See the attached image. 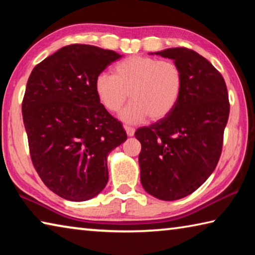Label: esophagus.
I'll return each mask as SVG.
<instances>
[{
    "mask_svg": "<svg viewBox=\"0 0 255 255\" xmlns=\"http://www.w3.org/2000/svg\"><path fill=\"white\" fill-rule=\"evenodd\" d=\"M125 130H126V132H127V135H128L129 137H131V136H133V133H135V128H132V127H129V126H125Z\"/></svg>",
    "mask_w": 255,
    "mask_h": 255,
    "instance_id": "34e87169",
    "label": "esophagus"
}]
</instances>
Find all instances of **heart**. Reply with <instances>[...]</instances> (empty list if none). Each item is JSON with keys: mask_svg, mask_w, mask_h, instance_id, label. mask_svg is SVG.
Listing matches in <instances>:
<instances>
[{"mask_svg": "<svg viewBox=\"0 0 255 255\" xmlns=\"http://www.w3.org/2000/svg\"><path fill=\"white\" fill-rule=\"evenodd\" d=\"M96 92L102 106L117 112L130 94L132 101L120 114L129 124L165 118L182 93L183 75L171 60L133 55L114 67V75L101 73L96 79Z\"/></svg>", "mask_w": 255, "mask_h": 255, "instance_id": "heart-1", "label": "heart"}]
</instances>
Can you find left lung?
Here are the masks:
<instances>
[{"label":"left lung","mask_w":255,"mask_h":255,"mask_svg":"<svg viewBox=\"0 0 255 255\" xmlns=\"http://www.w3.org/2000/svg\"><path fill=\"white\" fill-rule=\"evenodd\" d=\"M173 59L183 75L182 93L165 118L138 128L140 182L157 199L191 195L217 166L230 101L226 83L195 50L176 47L155 53Z\"/></svg>","instance_id":"1"}]
</instances>
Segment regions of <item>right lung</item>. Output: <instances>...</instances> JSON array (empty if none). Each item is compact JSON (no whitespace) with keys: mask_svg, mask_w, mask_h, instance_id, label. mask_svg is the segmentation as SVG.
<instances>
[{"mask_svg":"<svg viewBox=\"0 0 255 255\" xmlns=\"http://www.w3.org/2000/svg\"><path fill=\"white\" fill-rule=\"evenodd\" d=\"M120 57L96 46L68 45L34 66L28 79L22 117L30 156L46 187L64 199L99 195L109 179L108 154L127 139L94 86Z\"/></svg>","mask_w":255,"mask_h":255,"instance_id":"1","label":"right lung"}]
</instances>
